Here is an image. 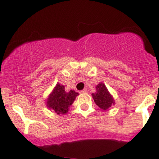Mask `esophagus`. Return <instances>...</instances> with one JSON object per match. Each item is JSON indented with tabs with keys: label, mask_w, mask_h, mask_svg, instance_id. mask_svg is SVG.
Wrapping results in <instances>:
<instances>
[{
	"label": "esophagus",
	"mask_w": 159,
	"mask_h": 159,
	"mask_svg": "<svg viewBox=\"0 0 159 159\" xmlns=\"http://www.w3.org/2000/svg\"><path fill=\"white\" fill-rule=\"evenodd\" d=\"M87 89H84L83 90L80 91V93H87Z\"/></svg>",
	"instance_id": "34e87169"
}]
</instances>
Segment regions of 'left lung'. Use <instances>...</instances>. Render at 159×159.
Returning <instances> with one entry per match:
<instances>
[{
  "instance_id": "obj_1",
  "label": "left lung",
  "mask_w": 159,
  "mask_h": 159,
  "mask_svg": "<svg viewBox=\"0 0 159 159\" xmlns=\"http://www.w3.org/2000/svg\"><path fill=\"white\" fill-rule=\"evenodd\" d=\"M96 91L92 93V96L97 106L104 111H106L110 108L112 105H114V98L109 93L105 84L100 82L96 86Z\"/></svg>"
}]
</instances>
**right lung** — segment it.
I'll return each mask as SVG.
<instances>
[{
  "mask_svg": "<svg viewBox=\"0 0 159 159\" xmlns=\"http://www.w3.org/2000/svg\"><path fill=\"white\" fill-rule=\"evenodd\" d=\"M78 95L79 94L73 90L66 92L64 86L57 83L49 94L45 104L47 107L55 114L64 115L68 113L69 107L72 105Z\"/></svg>",
  "mask_w": 159,
  "mask_h": 159,
  "instance_id": "obj_1",
  "label": "right lung"
}]
</instances>
